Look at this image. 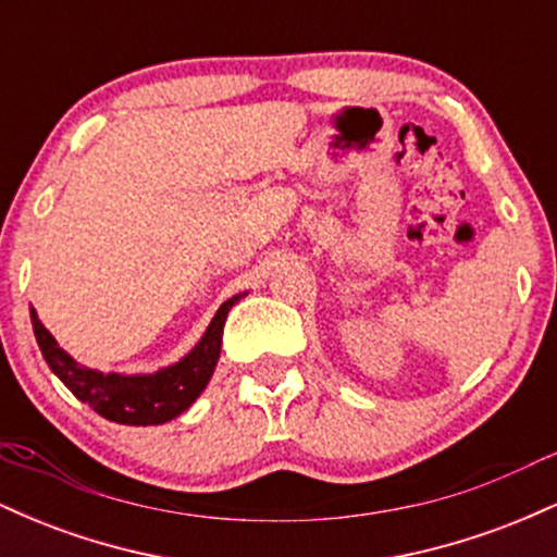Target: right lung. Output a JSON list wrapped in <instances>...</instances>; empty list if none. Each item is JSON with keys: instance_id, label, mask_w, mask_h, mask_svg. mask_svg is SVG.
I'll use <instances>...</instances> for the list:
<instances>
[{"instance_id": "add662e5", "label": "right lung", "mask_w": 557, "mask_h": 557, "mask_svg": "<svg viewBox=\"0 0 557 557\" xmlns=\"http://www.w3.org/2000/svg\"><path fill=\"white\" fill-rule=\"evenodd\" d=\"M240 296L225 300L216 311L203 337L185 359L159 369L154 374H101L94 369L81 367L73 356L57 345L49 330L38 322L36 311L30 309L36 343L41 348L49 369L65 382V387L75 398L88 403L99 417L117 421V424L149 426L181 417L185 408L194 403L212 376L216 359H220L222 327H225L227 311Z\"/></svg>"}]
</instances>
